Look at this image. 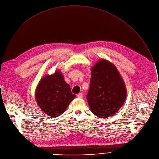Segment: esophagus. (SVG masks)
Here are the masks:
<instances>
[{
    "instance_id": "obj_1",
    "label": "esophagus",
    "mask_w": 159,
    "mask_h": 159,
    "mask_svg": "<svg viewBox=\"0 0 159 159\" xmlns=\"http://www.w3.org/2000/svg\"><path fill=\"white\" fill-rule=\"evenodd\" d=\"M77 97L79 98H83V94L82 93H79L77 95Z\"/></svg>"
}]
</instances>
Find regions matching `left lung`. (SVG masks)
I'll use <instances>...</instances> for the list:
<instances>
[{
    "mask_svg": "<svg viewBox=\"0 0 159 159\" xmlns=\"http://www.w3.org/2000/svg\"><path fill=\"white\" fill-rule=\"evenodd\" d=\"M124 82L113 64L100 60L91 69L90 87L86 96L91 111L99 118L117 112L126 98Z\"/></svg>",
    "mask_w": 159,
    "mask_h": 159,
    "instance_id": "1",
    "label": "left lung"
}]
</instances>
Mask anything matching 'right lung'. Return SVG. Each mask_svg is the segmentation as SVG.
<instances>
[{
	"instance_id": "right-lung-1",
	"label": "right lung",
	"mask_w": 159,
	"mask_h": 159,
	"mask_svg": "<svg viewBox=\"0 0 159 159\" xmlns=\"http://www.w3.org/2000/svg\"><path fill=\"white\" fill-rule=\"evenodd\" d=\"M75 95L59 71L47 75L39 82L36 91V102L41 110L52 117H59L65 112Z\"/></svg>"
}]
</instances>
